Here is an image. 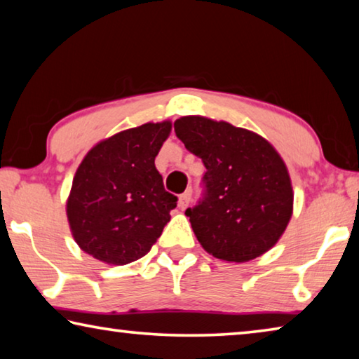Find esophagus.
<instances>
[{
	"label": "esophagus",
	"mask_w": 359,
	"mask_h": 359,
	"mask_svg": "<svg viewBox=\"0 0 359 359\" xmlns=\"http://www.w3.org/2000/svg\"><path fill=\"white\" fill-rule=\"evenodd\" d=\"M190 201H191V190H187L179 196V208L182 210H185L188 208V204H190Z\"/></svg>",
	"instance_id": "esophagus-1"
}]
</instances>
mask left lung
<instances>
[{
  "label": "left lung",
  "mask_w": 359,
  "mask_h": 359,
  "mask_svg": "<svg viewBox=\"0 0 359 359\" xmlns=\"http://www.w3.org/2000/svg\"><path fill=\"white\" fill-rule=\"evenodd\" d=\"M185 149L205 166L204 194L185 210L212 257L245 263L277 244L293 214V188L282 156L253 131L187 115L174 121Z\"/></svg>",
  "instance_id": "obj_1"
}]
</instances>
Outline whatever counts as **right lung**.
<instances>
[{"label":"right lung","instance_id":"1","mask_svg":"<svg viewBox=\"0 0 359 359\" xmlns=\"http://www.w3.org/2000/svg\"><path fill=\"white\" fill-rule=\"evenodd\" d=\"M171 128V121L144 123L85 155L66 203L72 238L85 253L123 266L147 255L160 238L177 205L155 168Z\"/></svg>","mask_w":359,"mask_h":359}]
</instances>
